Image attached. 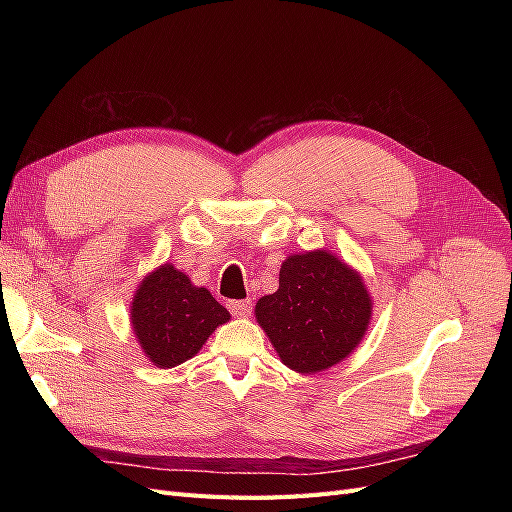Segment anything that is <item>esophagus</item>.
<instances>
[{
	"mask_svg": "<svg viewBox=\"0 0 512 512\" xmlns=\"http://www.w3.org/2000/svg\"><path fill=\"white\" fill-rule=\"evenodd\" d=\"M250 307H252L250 299H245V301H228L230 314L237 316V318H247V316H250V312H252Z\"/></svg>",
	"mask_w": 512,
	"mask_h": 512,
	"instance_id": "esophagus-1",
	"label": "esophagus"
}]
</instances>
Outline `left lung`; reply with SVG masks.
I'll use <instances>...</instances> for the list:
<instances>
[{
	"label": "left lung",
	"mask_w": 512,
	"mask_h": 512,
	"mask_svg": "<svg viewBox=\"0 0 512 512\" xmlns=\"http://www.w3.org/2000/svg\"><path fill=\"white\" fill-rule=\"evenodd\" d=\"M254 312L282 363L316 374L359 346L371 320V297L359 273L316 250L288 256L280 288L258 299Z\"/></svg>",
	"instance_id": "8db88e82"
}]
</instances>
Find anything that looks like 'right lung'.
Here are the masks:
<instances>
[{"label":"right lung","mask_w":512,"mask_h":512,"mask_svg":"<svg viewBox=\"0 0 512 512\" xmlns=\"http://www.w3.org/2000/svg\"><path fill=\"white\" fill-rule=\"evenodd\" d=\"M226 307L173 265H162L138 286L130 307L134 335L147 359L162 369L181 365L228 322Z\"/></svg>","instance_id":"right-lung-1"}]
</instances>
